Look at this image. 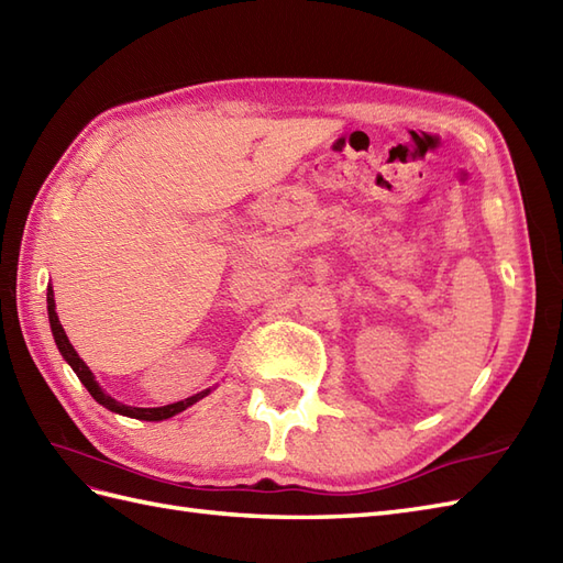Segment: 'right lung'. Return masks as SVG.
Masks as SVG:
<instances>
[{
  "label": "right lung",
  "instance_id": "1",
  "mask_svg": "<svg viewBox=\"0 0 563 563\" xmlns=\"http://www.w3.org/2000/svg\"><path fill=\"white\" fill-rule=\"evenodd\" d=\"M47 311H49V325H52V335H54L56 347H59V352L64 354V358L70 364V368L76 371V376L80 378V383H82L85 387H88V393L99 401V405L107 407L109 411L131 416V419H140V421H164V419H170V416H176V413L185 411L187 407H192L195 401H199L201 397H207V395L211 393V390H205V393H199V395H195V397H187L185 401H176V405L156 407V409L125 407V405H121V401L111 399V397L102 390V387L97 385V380H95V376H92V371H90L88 366H85V362L78 356V352L74 350V344L68 342V338H66V333H64V328H62V323H59V316H56V311H54V290H52V287H47Z\"/></svg>",
  "mask_w": 563,
  "mask_h": 563
}]
</instances>
